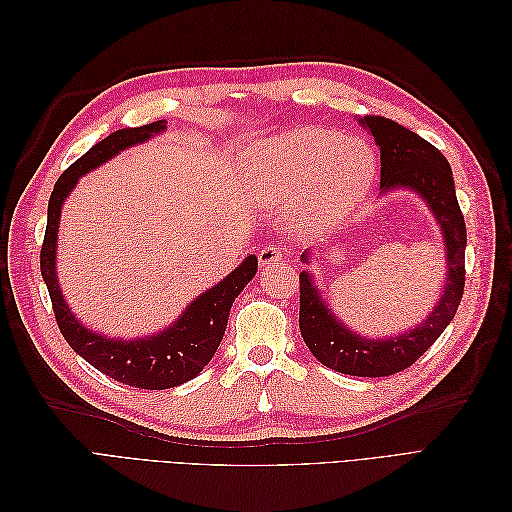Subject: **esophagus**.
<instances>
[{
    "label": "esophagus",
    "instance_id": "34e87169",
    "mask_svg": "<svg viewBox=\"0 0 512 512\" xmlns=\"http://www.w3.org/2000/svg\"><path fill=\"white\" fill-rule=\"evenodd\" d=\"M282 260H284V250H282L280 245H265V247H260L258 262H260V267L265 269V271L273 269L275 265H280Z\"/></svg>",
    "mask_w": 512,
    "mask_h": 512
}]
</instances>
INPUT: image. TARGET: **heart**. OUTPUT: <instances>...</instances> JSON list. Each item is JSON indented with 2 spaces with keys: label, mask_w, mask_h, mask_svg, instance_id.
Wrapping results in <instances>:
<instances>
[{
  "label": "heart",
  "mask_w": 512,
  "mask_h": 512,
  "mask_svg": "<svg viewBox=\"0 0 512 512\" xmlns=\"http://www.w3.org/2000/svg\"><path fill=\"white\" fill-rule=\"evenodd\" d=\"M252 175L273 203H290L297 226L324 228L361 203L374 181L376 158L359 138L301 128L262 145L252 158Z\"/></svg>",
  "instance_id": "b5f03b06"
}]
</instances>
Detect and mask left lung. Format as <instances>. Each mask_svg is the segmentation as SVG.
<instances>
[{
  "mask_svg": "<svg viewBox=\"0 0 512 512\" xmlns=\"http://www.w3.org/2000/svg\"><path fill=\"white\" fill-rule=\"evenodd\" d=\"M361 126L380 147V190L408 188L436 215L446 247V284L438 305L416 329L386 339H369L350 331L320 299L312 275H299V327L316 359L339 374L382 378L404 371L431 348L457 314L466 286V222L457 203L451 164L425 138L380 115H365ZM307 262V254H303Z\"/></svg>",
  "mask_w": 512,
  "mask_h": 512,
  "instance_id": "1",
  "label": "left lung"
}]
</instances>
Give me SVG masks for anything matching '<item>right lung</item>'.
<instances>
[{"label":"right lung","instance_id":"add662e5","mask_svg":"<svg viewBox=\"0 0 512 512\" xmlns=\"http://www.w3.org/2000/svg\"><path fill=\"white\" fill-rule=\"evenodd\" d=\"M164 128V121H153L141 128L117 130L102 138L100 143L91 147L74 164H70L64 170V175L57 179L51 192L49 218H46V232L40 252L42 280L46 288H49L59 331L70 348L76 354H81L98 371H102V374L147 391L173 389V386L188 382L203 371L222 342L235 297H239V292L252 280L258 269V258L247 256L220 284L205 290L198 299L185 307V312L177 318V322L170 324L168 329L160 331L158 335H149L143 339H130V342H126V339H108L100 333L85 329L74 318L66 299L61 297L55 271L61 205H64V200L74 190L76 181L87 175L89 170L111 160L123 149L149 141L153 134L162 132Z\"/></svg>","mask_w":512,"mask_h":512}]
</instances>
